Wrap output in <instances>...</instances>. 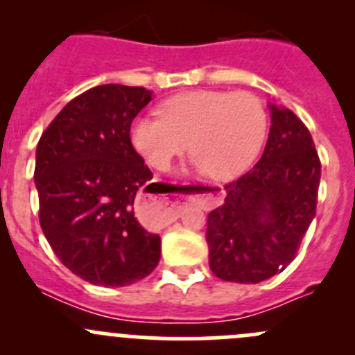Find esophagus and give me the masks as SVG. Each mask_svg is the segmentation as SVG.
<instances>
[{"label":"esophagus","mask_w":355,"mask_h":355,"mask_svg":"<svg viewBox=\"0 0 355 355\" xmlns=\"http://www.w3.org/2000/svg\"><path fill=\"white\" fill-rule=\"evenodd\" d=\"M198 202L206 200L196 199ZM135 216L149 230H159L166 225L173 223L180 216V209L175 202L161 194H144L137 199L135 204Z\"/></svg>","instance_id":"1"}]
</instances>
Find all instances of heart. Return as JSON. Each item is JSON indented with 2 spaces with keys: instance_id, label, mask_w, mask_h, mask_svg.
<instances>
[{
  "instance_id": "obj_1",
  "label": "heart",
  "mask_w": 355,
  "mask_h": 355,
  "mask_svg": "<svg viewBox=\"0 0 355 355\" xmlns=\"http://www.w3.org/2000/svg\"><path fill=\"white\" fill-rule=\"evenodd\" d=\"M159 116L142 114L130 125V142L151 166L164 170L187 149L213 180L242 175L259 155L268 116L250 92L198 89L161 103Z\"/></svg>"
}]
</instances>
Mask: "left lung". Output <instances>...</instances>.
Instances as JSON below:
<instances>
[{
  "mask_svg": "<svg viewBox=\"0 0 355 355\" xmlns=\"http://www.w3.org/2000/svg\"><path fill=\"white\" fill-rule=\"evenodd\" d=\"M266 148L252 170L225 187L207 214L209 268L235 284H259L284 271L316 216L321 163L306 125L270 105Z\"/></svg>",
  "mask_w": 355,
  "mask_h": 355,
  "instance_id": "8db88e82",
  "label": "left lung"
}]
</instances>
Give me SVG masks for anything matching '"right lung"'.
<instances>
[{
  "mask_svg": "<svg viewBox=\"0 0 355 355\" xmlns=\"http://www.w3.org/2000/svg\"><path fill=\"white\" fill-rule=\"evenodd\" d=\"M153 91L106 84L71 99L35 151L39 221L58 259L82 280L125 287L159 263L161 239L134 216L153 173L130 142V125Z\"/></svg>",
  "mask_w": 355,
  "mask_h": 355,
  "instance_id": "add662e5",
  "label": "right lung"
}]
</instances>
